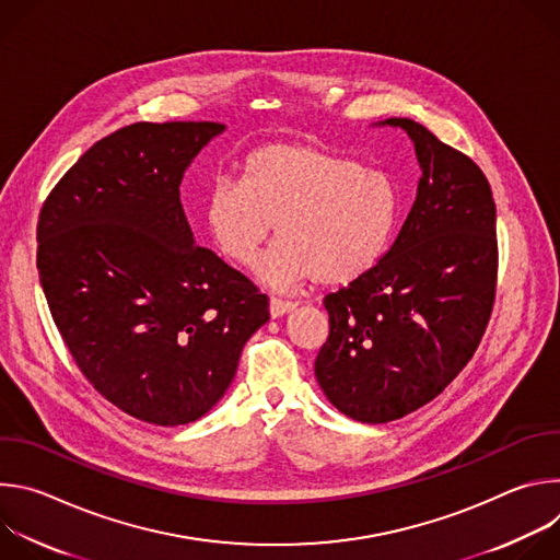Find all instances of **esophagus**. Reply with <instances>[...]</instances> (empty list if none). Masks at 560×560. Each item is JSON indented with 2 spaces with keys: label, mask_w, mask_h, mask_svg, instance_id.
Returning a JSON list of instances; mask_svg holds the SVG:
<instances>
[{
  "label": "esophagus",
  "mask_w": 560,
  "mask_h": 560,
  "mask_svg": "<svg viewBox=\"0 0 560 560\" xmlns=\"http://www.w3.org/2000/svg\"><path fill=\"white\" fill-rule=\"evenodd\" d=\"M294 307H296L294 301H285V299H279V296H272V299H270V314H272V318L283 316L285 312H290V310H294Z\"/></svg>",
  "instance_id": "obj_1"
}]
</instances>
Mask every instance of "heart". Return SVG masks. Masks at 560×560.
<instances>
[{
    "mask_svg": "<svg viewBox=\"0 0 560 560\" xmlns=\"http://www.w3.org/2000/svg\"><path fill=\"white\" fill-rule=\"evenodd\" d=\"M398 212L387 173L310 143L255 150L242 182L217 179L206 197L214 244L238 266L259 257L277 225L264 277L281 288L310 277L324 285L361 279L387 253Z\"/></svg>",
    "mask_w": 560,
    "mask_h": 560,
    "instance_id": "b5f03b06",
    "label": "heart"
}]
</instances>
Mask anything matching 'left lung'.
<instances>
[{
  "label": "left lung",
  "instance_id": "8db88e82",
  "mask_svg": "<svg viewBox=\"0 0 560 560\" xmlns=\"http://www.w3.org/2000/svg\"><path fill=\"white\" fill-rule=\"evenodd\" d=\"M383 124L415 141L417 199L387 255L324 299L330 335L314 361L330 404L361 423L401 419L452 383L486 335L499 275L483 171L412 119Z\"/></svg>",
  "mask_w": 560,
  "mask_h": 560
}]
</instances>
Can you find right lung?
I'll return each mask as SVG.
<instances>
[{"mask_svg":"<svg viewBox=\"0 0 560 560\" xmlns=\"http://www.w3.org/2000/svg\"><path fill=\"white\" fill-rule=\"evenodd\" d=\"M214 121H139L93 143L46 197L37 270L89 383L164 428L203 417L234 378L268 296L195 246L179 184Z\"/></svg>","mask_w":560,"mask_h":560,"instance_id":"add662e5","label":"right lung"}]
</instances>
